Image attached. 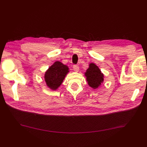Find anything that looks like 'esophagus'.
<instances>
[{
    "instance_id": "esophagus-1",
    "label": "esophagus",
    "mask_w": 147,
    "mask_h": 147,
    "mask_svg": "<svg viewBox=\"0 0 147 147\" xmlns=\"http://www.w3.org/2000/svg\"><path fill=\"white\" fill-rule=\"evenodd\" d=\"M73 69H74V70L76 72H78L79 70V67L77 65H73Z\"/></svg>"
}]
</instances>
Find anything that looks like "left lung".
Returning <instances> with one entry per match:
<instances>
[{
  "instance_id": "obj_1",
  "label": "left lung",
  "mask_w": 147,
  "mask_h": 147,
  "mask_svg": "<svg viewBox=\"0 0 147 147\" xmlns=\"http://www.w3.org/2000/svg\"><path fill=\"white\" fill-rule=\"evenodd\" d=\"M88 85L94 89L98 88L103 81V74L101 73L98 67L92 63L85 73Z\"/></svg>"
}]
</instances>
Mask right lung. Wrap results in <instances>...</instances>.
<instances>
[{
  "label": "right lung",
  "instance_id": "obj_1",
  "mask_svg": "<svg viewBox=\"0 0 147 147\" xmlns=\"http://www.w3.org/2000/svg\"><path fill=\"white\" fill-rule=\"evenodd\" d=\"M68 72V68L67 65L59 61L55 62L44 76L47 86L53 90H56L61 85Z\"/></svg>",
  "mask_w": 147,
  "mask_h": 147
}]
</instances>
